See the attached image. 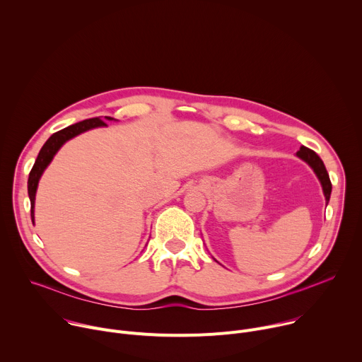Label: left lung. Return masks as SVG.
Instances as JSON below:
<instances>
[{"label": "left lung", "mask_w": 362, "mask_h": 362, "mask_svg": "<svg viewBox=\"0 0 362 362\" xmlns=\"http://www.w3.org/2000/svg\"><path fill=\"white\" fill-rule=\"evenodd\" d=\"M296 156L300 158L303 162H306L309 166H311L315 172V175L318 176L321 185H322V190H324V194H325V200L327 203L329 202V197H331V190H332V185H331V180H329V175L324 166V162L321 160V158L318 156V154L308 148L305 146H300V148L296 151Z\"/></svg>", "instance_id": "8db88e82"}]
</instances>
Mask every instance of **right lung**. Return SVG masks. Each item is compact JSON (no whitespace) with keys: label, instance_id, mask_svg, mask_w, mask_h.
Segmentation results:
<instances>
[{"label":"right lung","instance_id":"obj_1","mask_svg":"<svg viewBox=\"0 0 362 362\" xmlns=\"http://www.w3.org/2000/svg\"><path fill=\"white\" fill-rule=\"evenodd\" d=\"M106 119L107 120H115L113 117H107V116H106ZM103 126H106V123L98 117L87 119V120L78 122L76 124H71V126L54 133L44 143V146L41 147L38 156L35 159V163H34V166L30 172V176H28V196H30V202H31V219L33 221H34V202H35V192H37L38 180H40L42 172L45 170V168L49 165L51 160H53L54 154L59 151V148L67 140H70V139H73V137L78 136L80 133H84L90 129L103 127Z\"/></svg>","mask_w":362,"mask_h":362}]
</instances>
